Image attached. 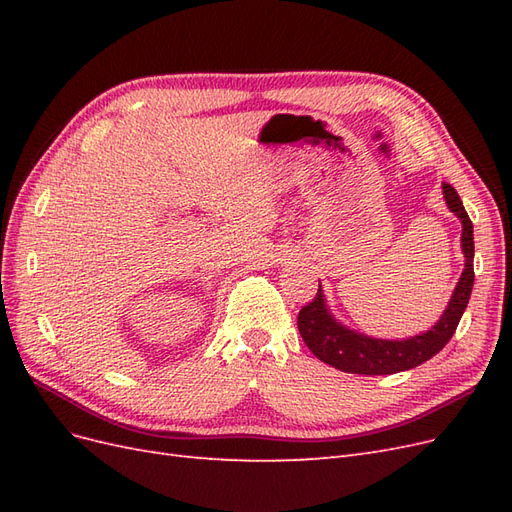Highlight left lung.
<instances>
[{
	"instance_id": "1",
	"label": "left lung",
	"mask_w": 512,
	"mask_h": 512,
	"mask_svg": "<svg viewBox=\"0 0 512 512\" xmlns=\"http://www.w3.org/2000/svg\"><path fill=\"white\" fill-rule=\"evenodd\" d=\"M442 194L446 207L461 222V252L466 258V265H463L459 282L440 320L429 331L406 339L371 337L339 322L331 314L327 297H324L322 286L318 284V294L312 303L301 309L297 322L303 342L322 363L346 371V374H397V371H406L429 361L453 337L463 312H466L474 286V228L451 183H442Z\"/></svg>"
}]
</instances>
